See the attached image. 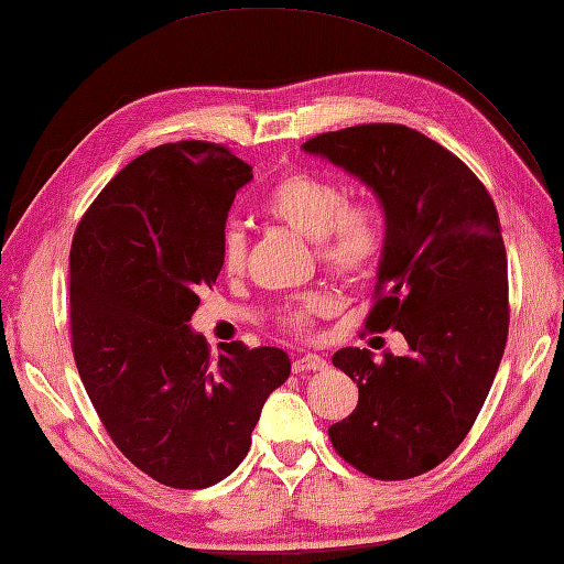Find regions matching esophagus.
<instances>
[{
    "instance_id": "1",
    "label": "esophagus",
    "mask_w": 564,
    "mask_h": 564,
    "mask_svg": "<svg viewBox=\"0 0 564 564\" xmlns=\"http://www.w3.org/2000/svg\"><path fill=\"white\" fill-rule=\"evenodd\" d=\"M319 370H326V360L322 356H314V352H307V356L293 360V372H319Z\"/></svg>"
}]
</instances>
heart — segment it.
I'll use <instances>...</instances> for the list:
<instances>
[{
  "mask_svg": "<svg viewBox=\"0 0 564 564\" xmlns=\"http://www.w3.org/2000/svg\"><path fill=\"white\" fill-rule=\"evenodd\" d=\"M264 214L317 245L324 267L344 279H365L384 247V230L368 206L348 204L346 189L329 177L291 173L273 185L264 199ZM247 240L240 228L220 238V267L228 276L245 269ZM329 300L312 295L291 312V326L303 332L312 314L326 310Z\"/></svg>",
  "mask_w": 564,
  "mask_h": 564,
  "instance_id": "heart-1",
  "label": "heart"
}]
</instances>
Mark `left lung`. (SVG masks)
<instances>
[{"instance_id":"8db88e82","label":"left lung","mask_w":564,"mask_h":564,"mask_svg":"<svg viewBox=\"0 0 564 564\" xmlns=\"http://www.w3.org/2000/svg\"><path fill=\"white\" fill-rule=\"evenodd\" d=\"M372 189L384 212L372 332L397 329L405 356L341 348L332 362L358 382V405L329 427L362 474L405 480L459 447L500 368L507 252L480 180L437 141L403 124H358L303 143Z\"/></svg>"}]
</instances>
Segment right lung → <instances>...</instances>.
<instances>
[{
	"mask_svg": "<svg viewBox=\"0 0 564 564\" xmlns=\"http://www.w3.org/2000/svg\"><path fill=\"white\" fill-rule=\"evenodd\" d=\"M245 161L206 141L151 149L78 223L69 254L72 348L86 394L129 462L199 490L250 452L264 401L291 375L281 348L220 346L192 332L220 273V238Z\"/></svg>",
	"mask_w": 564,
	"mask_h": 564,
	"instance_id": "add662e5",
	"label": "right lung"
}]
</instances>
